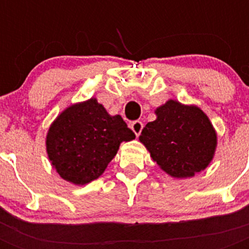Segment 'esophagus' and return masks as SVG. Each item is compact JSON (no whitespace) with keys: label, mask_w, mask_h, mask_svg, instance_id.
I'll return each instance as SVG.
<instances>
[{"label":"esophagus","mask_w":249,"mask_h":249,"mask_svg":"<svg viewBox=\"0 0 249 249\" xmlns=\"http://www.w3.org/2000/svg\"><path fill=\"white\" fill-rule=\"evenodd\" d=\"M130 129H132L133 133H134L136 136H140L141 132H142V129H143V124H142L141 121H133L132 124H130Z\"/></svg>","instance_id":"esophagus-1"}]
</instances>
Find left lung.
<instances>
[{"label":"left lung","instance_id":"8db88e82","mask_svg":"<svg viewBox=\"0 0 249 249\" xmlns=\"http://www.w3.org/2000/svg\"><path fill=\"white\" fill-rule=\"evenodd\" d=\"M140 142L151 159L173 178H190L204 170L214 158L217 132L204 111L195 105L168 99L155 109Z\"/></svg>","mask_w":249,"mask_h":249}]
</instances>
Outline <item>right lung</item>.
Instances as JSON below:
<instances>
[{
	"instance_id": "1",
	"label": "right lung",
	"mask_w": 249,
	"mask_h": 249,
	"mask_svg": "<svg viewBox=\"0 0 249 249\" xmlns=\"http://www.w3.org/2000/svg\"><path fill=\"white\" fill-rule=\"evenodd\" d=\"M136 138L120 115H109L97 98L73 103L46 133V154L60 178L83 186L105 173L123 142Z\"/></svg>"
}]
</instances>
